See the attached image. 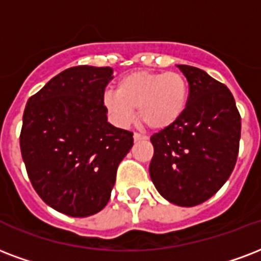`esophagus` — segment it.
Returning <instances> with one entry per match:
<instances>
[{"instance_id": "34e87169", "label": "esophagus", "mask_w": 261, "mask_h": 261, "mask_svg": "<svg viewBox=\"0 0 261 261\" xmlns=\"http://www.w3.org/2000/svg\"><path fill=\"white\" fill-rule=\"evenodd\" d=\"M142 139H146V137L139 133H134V141H142Z\"/></svg>"}]
</instances>
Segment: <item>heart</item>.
Instances as JSON below:
<instances>
[{
  "label": "heart",
  "mask_w": 261,
  "mask_h": 261,
  "mask_svg": "<svg viewBox=\"0 0 261 261\" xmlns=\"http://www.w3.org/2000/svg\"><path fill=\"white\" fill-rule=\"evenodd\" d=\"M189 101V83L179 72L135 71L107 91L104 105L117 124L128 126L138 109L139 120L150 130H164L182 116Z\"/></svg>",
  "instance_id": "heart-1"
}]
</instances>
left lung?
I'll use <instances>...</instances> for the list:
<instances>
[{"label":"left lung","mask_w":261,"mask_h":261,"mask_svg":"<svg viewBox=\"0 0 261 261\" xmlns=\"http://www.w3.org/2000/svg\"><path fill=\"white\" fill-rule=\"evenodd\" d=\"M189 82V101L178 120L150 137L149 174L157 192L175 205L206 201L236 166L241 116L231 91L205 71L176 65Z\"/></svg>","instance_id":"obj_1"}]
</instances>
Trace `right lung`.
<instances>
[{
    "label": "right lung",
    "mask_w": 261,
    "mask_h": 261,
    "mask_svg": "<svg viewBox=\"0 0 261 261\" xmlns=\"http://www.w3.org/2000/svg\"><path fill=\"white\" fill-rule=\"evenodd\" d=\"M109 67L77 65L60 72L30 97L20 150L33 188L53 210L86 218L111 198L117 167L133 133L112 126L104 91Z\"/></svg>",
    "instance_id": "obj_1"
}]
</instances>
